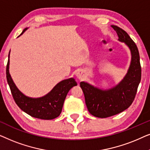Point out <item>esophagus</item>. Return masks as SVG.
Wrapping results in <instances>:
<instances>
[{"label":"esophagus","mask_w":150,"mask_h":150,"mask_svg":"<svg viewBox=\"0 0 150 150\" xmlns=\"http://www.w3.org/2000/svg\"><path fill=\"white\" fill-rule=\"evenodd\" d=\"M76 75L77 78L79 79H82V78H83V73H82V71H78V72L76 74Z\"/></svg>","instance_id":"34e87169"}]
</instances>
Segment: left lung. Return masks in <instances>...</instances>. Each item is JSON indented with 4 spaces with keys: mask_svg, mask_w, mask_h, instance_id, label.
Segmentation results:
<instances>
[{
    "mask_svg": "<svg viewBox=\"0 0 150 150\" xmlns=\"http://www.w3.org/2000/svg\"><path fill=\"white\" fill-rule=\"evenodd\" d=\"M119 37L130 48L132 58L130 67L124 79L115 87L102 90L85 82H81L87 109L92 115L106 118L120 113L134 101L141 78L140 57L137 45L128 34L119 26L112 25Z\"/></svg>",
    "mask_w": 150,
    "mask_h": 150,
    "instance_id": "8db88e82",
    "label": "left lung"
}]
</instances>
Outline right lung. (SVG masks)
Instances as JSON below:
<instances>
[{
  "label": "right lung",
  "instance_id": "obj_1",
  "mask_svg": "<svg viewBox=\"0 0 150 150\" xmlns=\"http://www.w3.org/2000/svg\"><path fill=\"white\" fill-rule=\"evenodd\" d=\"M24 28L21 35L25 32ZM9 54L6 68V76L16 103L21 110L33 117L41 120H53L60 115L63 105L68 91L77 85L73 78L63 80L59 83L46 96L38 98H29L24 95L16 87L9 74Z\"/></svg>",
  "mask_w": 150,
  "mask_h": 150
}]
</instances>
